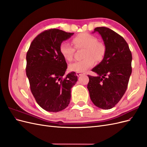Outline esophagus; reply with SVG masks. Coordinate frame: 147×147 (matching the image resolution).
<instances>
[{"label":"esophagus","mask_w":147,"mask_h":147,"mask_svg":"<svg viewBox=\"0 0 147 147\" xmlns=\"http://www.w3.org/2000/svg\"><path fill=\"white\" fill-rule=\"evenodd\" d=\"M76 74H77V75L78 77L80 76V75H83V74H82V73H81V72H77Z\"/></svg>","instance_id":"34e87169"}]
</instances>
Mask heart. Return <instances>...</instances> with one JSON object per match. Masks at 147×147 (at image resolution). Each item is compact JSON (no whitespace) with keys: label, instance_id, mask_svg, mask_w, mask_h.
<instances>
[{"label":"heart","instance_id":"b5f03b06","mask_svg":"<svg viewBox=\"0 0 147 147\" xmlns=\"http://www.w3.org/2000/svg\"><path fill=\"white\" fill-rule=\"evenodd\" d=\"M74 47L84 48L83 56L84 59L70 64L69 69L76 72H83L94 65L95 60L100 61L103 59L106 53V47L104 43L99 42L97 38L88 33H82L72 39ZM75 49L69 42L64 41L59 45V53L67 61L73 59Z\"/></svg>","mask_w":147,"mask_h":147}]
</instances>
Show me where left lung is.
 Masks as SVG:
<instances>
[{
  "label": "left lung",
  "instance_id": "left-lung-1",
  "mask_svg": "<svg viewBox=\"0 0 147 147\" xmlns=\"http://www.w3.org/2000/svg\"><path fill=\"white\" fill-rule=\"evenodd\" d=\"M95 32L101 35L106 53L101 63L92 69L97 76L88 75L87 88L93 104L107 110L118 104L127 90L132 72V54L125 40L115 31L98 27Z\"/></svg>",
  "mask_w": 147,
  "mask_h": 147
}]
</instances>
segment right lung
<instances>
[{"instance_id": "1", "label": "right lung", "mask_w": 147, "mask_h": 147, "mask_svg": "<svg viewBox=\"0 0 147 147\" xmlns=\"http://www.w3.org/2000/svg\"><path fill=\"white\" fill-rule=\"evenodd\" d=\"M73 34L57 29L46 30L33 40L26 55L30 91L37 103L48 112H57L68 106L71 88L78 80L74 72L63 77L67 65L59 53L61 43Z\"/></svg>"}]
</instances>
